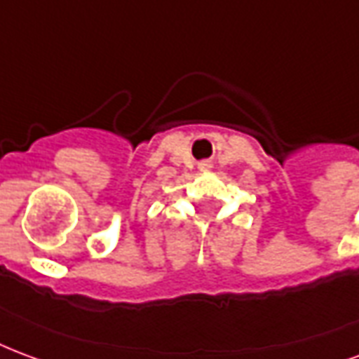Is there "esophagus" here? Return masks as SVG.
Instances as JSON below:
<instances>
[{
  "label": "esophagus",
  "instance_id": "34e87169",
  "mask_svg": "<svg viewBox=\"0 0 359 359\" xmlns=\"http://www.w3.org/2000/svg\"><path fill=\"white\" fill-rule=\"evenodd\" d=\"M210 166H212V164L208 161H203V162H201V164H198V168H201V170H208V168H210Z\"/></svg>",
  "mask_w": 359,
  "mask_h": 359
}]
</instances>
